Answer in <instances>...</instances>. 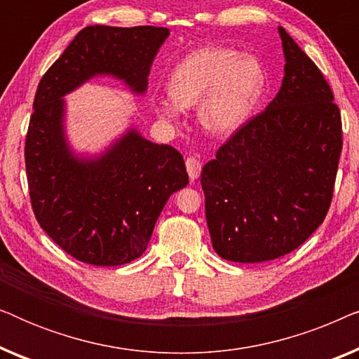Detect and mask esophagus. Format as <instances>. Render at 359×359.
I'll list each match as a JSON object with an SVG mask.
<instances>
[{
  "label": "esophagus",
  "mask_w": 359,
  "mask_h": 359,
  "mask_svg": "<svg viewBox=\"0 0 359 359\" xmlns=\"http://www.w3.org/2000/svg\"><path fill=\"white\" fill-rule=\"evenodd\" d=\"M201 168H203V165H201V161L198 158H194V156H189V158H186V170H188V175H189L191 181L199 178Z\"/></svg>",
  "instance_id": "esophagus-1"
}]
</instances>
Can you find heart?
<instances>
[{
  "label": "heart",
  "instance_id": "1",
  "mask_svg": "<svg viewBox=\"0 0 359 359\" xmlns=\"http://www.w3.org/2000/svg\"><path fill=\"white\" fill-rule=\"evenodd\" d=\"M264 88V70L257 58L232 48L203 47L181 58L166 83L170 97H154L161 119L175 122L181 109L199 104L198 117L210 135L233 134L257 104Z\"/></svg>",
  "mask_w": 359,
  "mask_h": 359
}]
</instances>
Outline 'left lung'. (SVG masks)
Here are the masks:
<instances>
[{"instance_id": "obj_1", "label": "left lung", "mask_w": 359, "mask_h": 359, "mask_svg": "<svg viewBox=\"0 0 359 359\" xmlns=\"http://www.w3.org/2000/svg\"><path fill=\"white\" fill-rule=\"evenodd\" d=\"M278 32L286 63L276 97L201 173L212 247L235 263L279 258L316 232L341 154L330 86L281 26Z\"/></svg>"}]
</instances>
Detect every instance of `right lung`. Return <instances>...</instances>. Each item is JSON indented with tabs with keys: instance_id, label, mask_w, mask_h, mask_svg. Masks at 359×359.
I'll return each mask as SVG.
<instances>
[{
	"instance_id": "right-lung-1",
	"label": "right lung",
	"mask_w": 359,
	"mask_h": 359,
	"mask_svg": "<svg viewBox=\"0 0 359 359\" xmlns=\"http://www.w3.org/2000/svg\"><path fill=\"white\" fill-rule=\"evenodd\" d=\"M168 36L166 27L88 26L39 83L24 151L32 209L48 237L83 263L121 266L139 258L166 201L189 178L178 150L134 126L100 154L76 151L63 97L97 76L144 96Z\"/></svg>"
}]
</instances>
